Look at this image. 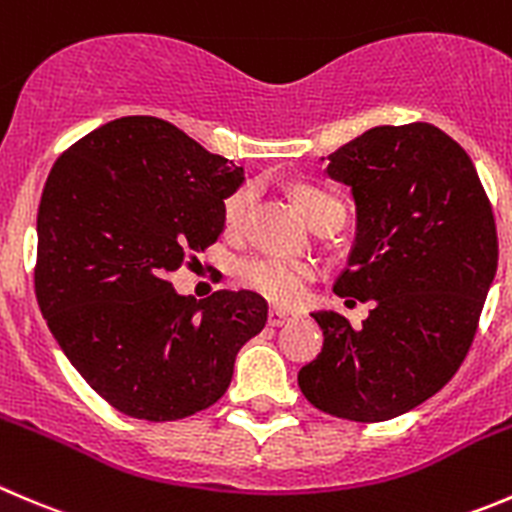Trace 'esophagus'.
Wrapping results in <instances>:
<instances>
[{"mask_svg":"<svg viewBox=\"0 0 512 512\" xmlns=\"http://www.w3.org/2000/svg\"><path fill=\"white\" fill-rule=\"evenodd\" d=\"M293 318L291 311H283V308H271L268 311V326H283V323H288Z\"/></svg>","mask_w":512,"mask_h":512,"instance_id":"obj_1","label":"esophagus"}]
</instances>
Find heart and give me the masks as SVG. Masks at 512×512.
I'll use <instances>...</instances> for the list:
<instances>
[{"label": "heart", "mask_w": 512, "mask_h": 512, "mask_svg": "<svg viewBox=\"0 0 512 512\" xmlns=\"http://www.w3.org/2000/svg\"><path fill=\"white\" fill-rule=\"evenodd\" d=\"M251 204H254V189L241 186L229 199L224 201V224L229 231H241L249 219ZM298 204L311 226L321 224L326 216L343 211L341 201L336 196L326 194L313 186H303L298 191ZM239 278L246 288L261 293L263 298L281 306H293L306 296L308 281L313 278V266L306 261H291V258L278 256H254L246 258L239 268Z\"/></svg>", "instance_id": "1"}]
</instances>
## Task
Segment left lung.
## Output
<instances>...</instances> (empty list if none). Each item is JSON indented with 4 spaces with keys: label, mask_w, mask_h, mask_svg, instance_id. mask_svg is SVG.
Listing matches in <instances>:
<instances>
[{
    "label": "left lung",
    "mask_w": 512,
    "mask_h": 512,
    "mask_svg": "<svg viewBox=\"0 0 512 512\" xmlns=\"http://www.w3.org/2000/svg\"><path fill=\"white\" fill-rule=\"evenodd\" d=\"M358 231L333 291L371 301L361 328L316 311L323 348L298 371L311 406L356 423L403 416L465 361L498 268L493 206L473 161L438 126H376L328 156Z\"/></svg>",
    "instance_id": "obj_1"
}]
</instances>
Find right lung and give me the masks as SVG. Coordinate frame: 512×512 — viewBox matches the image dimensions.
<instances>
[{
  "label": "right lung",
  "mask_w": 512,
  "mask_h": 512,
  "mask_svg": "<svg viewBox=\"0 0 512 512\" xmlns=\"http://www.w3.org/2000/svg\"><path fill=\"white\" fill-rule=\"evenodd\" d=\"M244 169L156 116H121L54 161L37 216L34 291L72 366L124 416L179 421L229 388L266 326L258 293L179 296L169 273L224 231Z\"/></svg>",
  "instance_id": "right-lung-1"
}]
</instances>
